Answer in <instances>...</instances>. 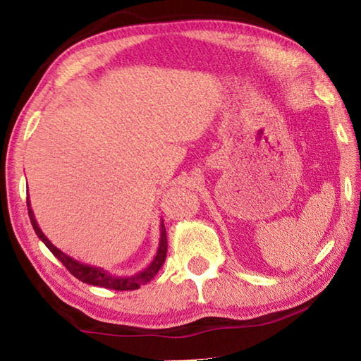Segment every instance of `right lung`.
Here are the masks:
<instances>
[{
  "label": "right lung",
  "instance_id": "obj_1",
  "mask_svg": "<svg viewBox=\"0 0 361 361\" xmlns=\"http://www.w3.org/2000/svg\"><path fill=\"white\" fill-rule=\"evenodd\" d=\"M27 207H28V216L30 221H32L33 229L36 232V235L44 242V245L51 250L52 255L56 256L59 261H62V264L68 269V271L75 276L78 280H81L84 283L89 285H95V286H102V288H108V290H118V291H129V290H138L140 286L148 283L152 280V277L159 272V269L162 267L164 261H166L167 256V232H166V226H164V221H161V239H159V247L154 259L149 262L148 267H145L143 271H140L133 276H124V277H116L111 276L108 271H105L103 267H97V266H90V264H84V262H79L75 258H71L66 253H63L62 250H59L54 243L47 239L44 235V232L39 229L38 223H36L35 215L32 207H30V197H27Z\"/></svg>",
  "mask_w": 361,
  "mask_h": 361
}]
</instances>
